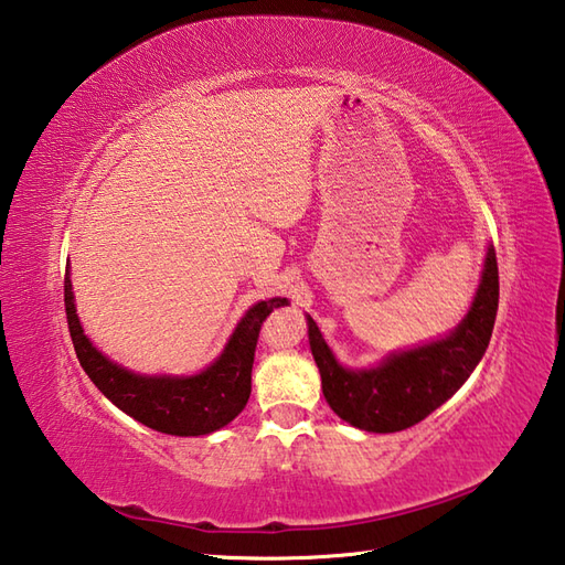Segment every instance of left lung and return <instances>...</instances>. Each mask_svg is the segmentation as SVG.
Returning <instances> with one entry per match:
<instances>
[{
	"label": "left lung",
	"mask_w": 565,
	"mask_h": 565,
	"mask_svg": "<svg viewBox=\"0 0 565 565\" xmlns=\"http://www.w3.org/2000/svg\"><path fill=\"white\" fill-rule=\"evenodd\" d=\"M498 311V260L488 244L473 302L455 331L408 350H394L380 365L350 370L335 360L317 321L307 317L311 355L321 388L338 418L367 433H398L428 418L469 380L491 341Z\"/></svg>",
	"instance_id": "1"
}]
</instances>
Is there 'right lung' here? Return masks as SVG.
Listing matches in <instances>:
<instances>
[{
	"label": "right lung",
	"instance_id": "right-lung-1",
	"mask_svg": "<svg viewBox=\"0 0 565 565\" xmlns=\"http://www.w3.org/2000/svg\"><path fill=\"white\" fill-rule=\"evenodd\" d=\"M290 305L285 297L263 299L236 323L227 345L198 374H137L106 358L89 338L74 305L70 270L65 273V311L79 365L102 394L137 423L157 433L198 437L232 423L250 396V367L260 323L273 309Z\"/></svg>",
	"mask_w": 565,
	"mask_h": 565
}]
</instances>
